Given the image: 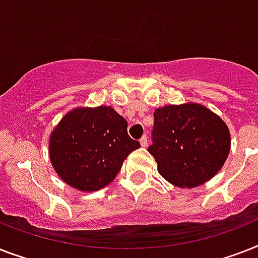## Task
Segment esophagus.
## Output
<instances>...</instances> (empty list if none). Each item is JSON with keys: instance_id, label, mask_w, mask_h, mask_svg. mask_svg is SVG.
Returning <instances> with one entry per match:
<instances>
[{"instance_id": "1", "label": "esophagus", "mask_w": 258, "mask_h": 258, "mask_svg": "<svg viewBox=\"0 0 258 258\" xmlns=\"http://www.w3.org/2000/svg\"><path fill=\"white\" fill-rule=\"evenodd\" d=\"M140 144H141L142 148H146V146H148V137H146V136H142L141 140H140Z\"/></svg>"}]
</instances>
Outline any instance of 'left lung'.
<instances>
[{
    "instance_id": "1",
    "label": "left lung",
    "mask_w": 258,
    "mask_h": 258,
    "mask_svg": "<svg viewBox=\"0 0 258 258\" xmlns=\"http://www.w3.org/2000/svg\"><path fill=\"white\" fill-rule=\"evenodd\" d=\"M153 117V144L148 152L165 180L195 187L216 176L230 150L229 129L217 114L189 102L156 109Z\"/></svg>"
}]
</instances>
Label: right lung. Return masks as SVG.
<instances>
[{"instance_id": "add662e5", "label": "right lung", "mask_w": 258, "mask_h": 258, "mask_svg": "<svg viewBox=\"0 0 258 258\" xmlns=\"http://www.w3.org/2000/svg\"><path fill=\"white\" fill-rule=\"evenodd\" d=\"M140 142L127 135V122L110 106L76 108L51 132L49 156L68 185L94 191L116 178L123 160Z\"/></svg>"}]
</instances>
